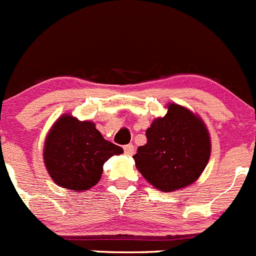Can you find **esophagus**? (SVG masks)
<instances>
[{
  "label": "esophagus",
  "mask_w": 256,
  "mask_h": 256,
  "mask_svg": "<svg viewBox=\"0 0 256 256\" xmlns=\"http://www.w3.org/2000/svg\"><path fill=\"white\" fill-rule=\"evenodd\" d=\"M124 153L127 154V156H133L134 153V146H132V144H127V146H124Z\"/></svg>",
  "instance_id": "esophagus-1"
}]
</instances>
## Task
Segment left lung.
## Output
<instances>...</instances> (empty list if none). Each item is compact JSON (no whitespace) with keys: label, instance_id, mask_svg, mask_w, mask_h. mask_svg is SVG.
I'll use <instances>...</instances> for the list:
<instances>
[{"label":"left lung","instance_id":"1","mask_svg":"<svg viewBox=\"0 0 256 256\" xmlns=\"http://www.w3.org/2000/svg\"><path fill=\"white\" fill-rule=\"evenodd\" d=\"M146 129V144L133 156L148 183L160 192L179 190L198 180L212 153L210 134L196 113L176 103Z\"/></svg>","mask_w":256,"mask_h":256}]
</instances>
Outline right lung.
Returning a JSON list of instances; mask_svg holds the SVG:
<instances>
[{"mask_svg":"<svg viewBox=\"0 0 256 256\" xmlns=\"http://www.w3.org/2000/svg\"><path fill=\"white\" fill-rule=\"evenodd\" d=\"M123 149L106 140L90 120L63 114L53 123L43 146V162L58 186L80 193L94 186L103 164Z\"/></svg>","mask_w":256,"mask_h":256,"instance_id":"1","label":"right lung"}]
</instances>
